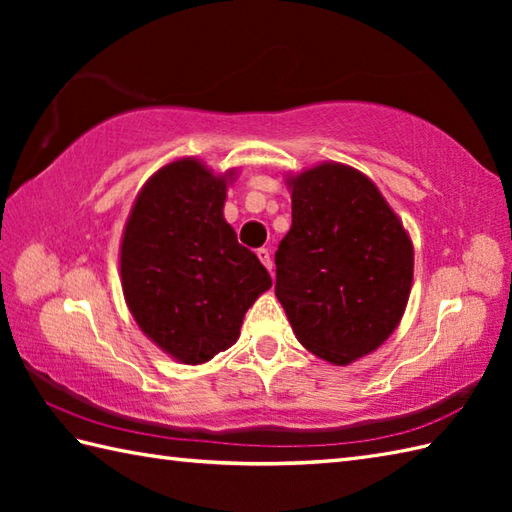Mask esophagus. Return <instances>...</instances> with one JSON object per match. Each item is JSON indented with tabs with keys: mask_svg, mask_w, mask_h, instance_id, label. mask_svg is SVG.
<instances>
[{
	"mask_svg": "<svg viewBox=\"0 0 512 512\" xmlns=\"http://www.w3.org/2000/svg\"><path fill=\"white\" fill-rule=\"evenodd\" d=\"M257 257H259V262H262V264L268 268V273L273 275V259H270L268 248H259V250H257Z\"/></svg>",
	"mask_w": 512,
	"mask_h": 512,
	"instance_id": "obj_1",
	"label": "esophagus"
}]
</instances>
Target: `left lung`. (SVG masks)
<instances>
[{
  "instance_id": "obj_1",
  "label": "left lung",
  "mask_w": 512,
  "mask_h": 512,
  "mask_svg": "<svg viewBox=\"0 0 512 512\" xmlns=\"http://www.w3.org/2000/svg\"><path fill=\"white\" fill-rule=\"evenodd\" d=\"M292 226L275 255V295L297 341L345 367L376 352L407 310L413 242L363 171L343 162L288 173Z\"/></svg>"
}]
</instances>
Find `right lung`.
I'll list each match as a JSON object with an SVG mask.
<instances>
[{
	"instance_id": "1",
	"label": "right lung",
	"mask_w": 512,
	"mask_h": 512,
	"mask_svg": "<svg viewBox=\"0 0 512 512\" xmlns=\"http://www.w3.org/2000/svg\"><path fill=\"white\" fill-rule=\"evenodd\" d=\"M237 169L187 156L140 187L123 228V297L140 332L182 365L209 363L239 339L246 310L273 286L224 220Z\"/></svg>"
}]
</instances>
